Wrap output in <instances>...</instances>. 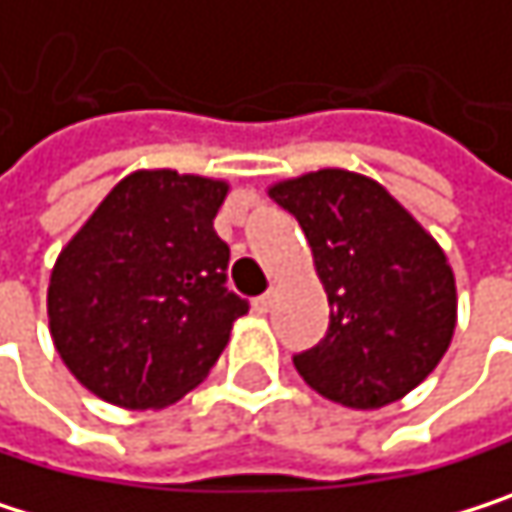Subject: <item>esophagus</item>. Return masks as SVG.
Listing matches in <instances>:
<instances>
[{
	"label": "esophagus",
	"instance_id": "obj_1",
	"mask_svg": "<svg viewBox=\"0 0 512 512\" xmlns=\"http://www.w3.org/2000/svg\"><path fill=\"white\" fill-rule=\"evenodd\" d=\"M253 307H256V313H268V310L274 307V292H265V295H259V298L253 301Z\"/></svg>",
	"mask_w": 512,
	"mask_h": 512
}]
</instances>
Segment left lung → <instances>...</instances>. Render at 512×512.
<instances>
[{
	"label": "left lung",
	"instance_id": "left-lung-1",
	"mask_svg": "<svg viewBox=\"0 0 512 512\" xmlns=\"http://www.w3.org/2000/svg\"><path fill=\"white\" fill-rule=\"evenodd\" d=\"M313 256L329 332L295 368L323 398L380 410L416 389L450 350L456 274L422 223L368 174L319 168L268 186Z\"/></svg>",
	"mask_w": 512,
	"mask_h": 512
}]
</instances>
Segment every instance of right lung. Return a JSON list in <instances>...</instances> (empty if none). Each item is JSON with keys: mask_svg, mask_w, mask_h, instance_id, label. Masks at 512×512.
Here are the masks:
<instances>
[{"mask_svg": "<svg viewBox=\"0 0 512 512\" xmlns=\"http://www.w3.org/2000/svg\"><path fill=\"white\" fill-rule=\"evenodd\" d=\"M229 180L138 168L59 250L47 283L53 347L102 401L162 410L196 389L247 301L226 289L214 217Z\"/></svg>", "mask_w": 512, "mask_h": 512, "instance_id": "right-lung-1", "label": "right lung"}]
</instances>
